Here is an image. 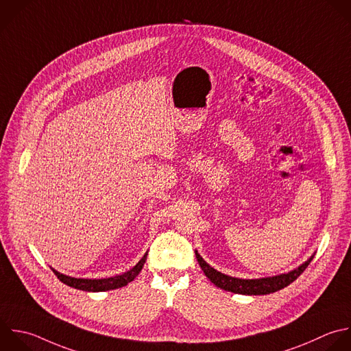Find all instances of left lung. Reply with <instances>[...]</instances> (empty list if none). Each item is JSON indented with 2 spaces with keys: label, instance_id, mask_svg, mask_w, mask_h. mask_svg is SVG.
<instances>
[{
  "label": "left lung",
  "instance_id": "obj_1",
  "mask_svg": "<svg viewBox=\"0 0 351 351\" xmlns=\"http://www.w3.org/2000/svg\"><path fill=\"white\" fill-rule=\"evenodd\" d=\"M195 252H196V258H197V262H199L202 270L204 271V274L207 276V278H210V281L213 284H215L221 289H225V291H229L233 293H241V295H266V293H271L278 289H282L284 287H287L292 281H295L313 259V256H310L304 263H302L300 266H298L296 269H293L288 273H282V274L273 276V277L245 280V278L230 277V276H226V274L215 270L199 255L197 251H195Z\"/></svg>",
  "mask_w": 351,
  "mask_h": 351
}]
</instances>
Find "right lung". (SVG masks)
Segmentation results:
<instances>
[{
    "label": "right lung",
    "mask_w": 351,
    "mask_h": 351,
    "mask_svg": "<svg viewBox=\"0 0 351 351\" xmlns=\"http://www.w3.org/2000/svg\"><path fill=\"white\" fill-rule=\"evenodd\" d=\"M148 252H145V255L138 261V263L132 267L129 271L119 274V276H114V277H108V278H75V277H70L66 276L63 273H59L58 270L52 269L53 273L58 276V278L64 282L69 287H73L75 289H82V291H89V292H101V291H110V289H117V288H122L125 285H128L130 281H133L138 273L141 271L145 259H147Z\"/></svg>",
    "instance_id": "add662e5"
}]
</instances>
